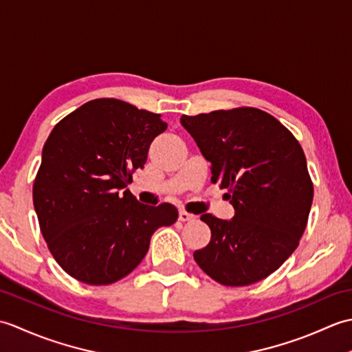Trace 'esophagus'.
<instances>
[{"instance_id":"obj_1","label":"esophagus","mask_w":352,"mask_h":352,"mask_svg":"<svg viewBox=\"0 0 352 352\" xmlns=\"http://www.w3.org/2000/svg\"><path fill=\"white\" fill-rule=\"evenodd\" d=\"M178 219H180L182 222H188V221H193V219H195V216L190 214V213H188V212L182 210V212H180V214H178Z\"/></svg>"}]
</instances>
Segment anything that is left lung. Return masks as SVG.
<instances>
[{"instance_id": "obj_1", "label": "left lung", "mask_w": 352, "mask_h": 352, "mask_svg": "<svg viewBox=\"0 0 352 352\" xmlns=\"http://www.w3.org/2000/svg\"><path fill=\"white\" fill-rule=\"evenodd\" d=\"M180 121L234 208L228 221L201 216L212 239L193 258L223 286L266 278L292 256L307 226L313 184L301 145L274 116L252 107Z\"/></svg>"}]
</instances>
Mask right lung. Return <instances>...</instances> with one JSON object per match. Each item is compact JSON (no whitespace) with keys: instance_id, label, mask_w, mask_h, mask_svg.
Returning a JSON list of instances; mask_svg holds the SVG:
<instances>
[{"instance_id":"right-lung-1","label":"right lung","mask_w":352,"mask_h":352,"mask_svg":"<svg viewBox=\"0 0 352 352\" xmlns=\"http://www.w3.org/2000/svg\"><path fill=\"white\" fill-rule=\"evenodd\" d=\"M166 129L160 115L111 98L83 104L52 129L33 203L52 257L74 278L94 286L124 278L154 231L177 221L172 204H142L126 189Z\"/></svg>"}]
</instances>
